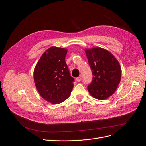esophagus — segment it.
<instances>
[{
    "label": "esophagus",
    "mask_w": 146,
    "mask_h": 146,
    "mask_svg": "<svg viewBox=\"0 0 146 146\" xmlns=\"http://www.w3.org/2000/svg\"><path fill=\"white\" fill-rule=\"evenodd\" d=\"M76 80L78 82H80L82 80V77H78L76 78Z\"/></svg>",
    "instance_id": "obj_1"
}]
</instances>
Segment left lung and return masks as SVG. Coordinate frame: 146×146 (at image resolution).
<instances>
[{
	"instance_id": "obj_1",
	"label": "left lung",
	"mask_w": 146,
	"mask_h": 146,
	"mask_svg": "<svg viewBox=\"0 0 146 146\" xmlns=\"http://www.w3.org/2000/svg\"><path fill=\"white\" fill-rule=\"evenodd\" d=\"M85 54L94 76L88 90L96 99H107L116 91L120 83V64L112 54L102 48L86 49Z\"/></svg>"
}]
</instances>
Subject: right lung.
<instances>
[{
    "label": "right lung",
    "instance_id": "right-lung-1",
    "mask_svg": "<svg viewBox=\"0 0 146 146\" xmlns=\"http://www.w3.org/2000/svg\"><path fill=\"white\" fill-rule=\"evenodd\" d=\"M68 50L51 47L41 56L34 69V81L39 94L51 104L67 99L74 87L65 57Z\"/></svg>",
    "mask_w": 146,
    "mask_h": 146
}]
</instances>
